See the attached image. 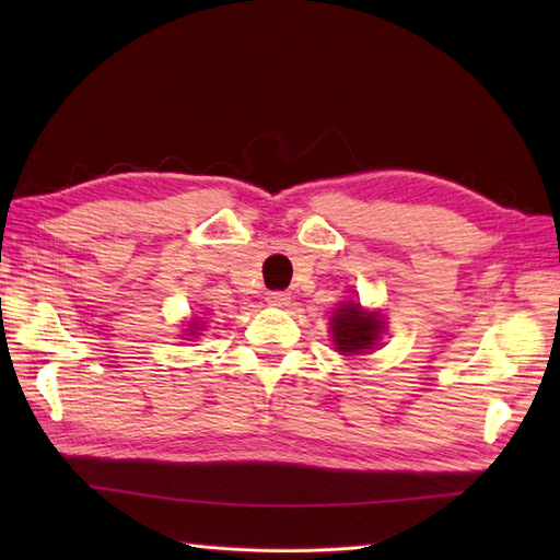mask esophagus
I'll list each match as a JSON object with an SVG mask.
<instances>
[{
	"label": "esophagus",
	"instance_id": "esophagus-1",
	"mask_svg": "<svg viewBox=\"0 0 560 560\" xmlns=\"http://www.w3.org/2000/svg\"><path fill=\"white\" fill-rule=\"evenodd\" d=\"M267 303L273 305V307H283V305L291 303V295L283 293V291H271V293H267Z\"/></svg>",
	"mask_w": 560,
	"mask_h": 560
}]
</instances>
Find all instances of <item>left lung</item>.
<instances>
[{
    "label": "left lung",
    "instance_id": "obj_1",
    "mask_svg": "<svg viewBox=\"0 0 560 560\" xmlns=\"http://www.w3.org/2000/svg\"><path fill=\"white\" fill-rule=\"evenodd\" d=\"M383 323L375 313H363L359 303H343L331 317V341L343 355L373 349Z\"/></svg>",
    "mask_w": 560,
    "mask_h": 560
}]
</instances>
